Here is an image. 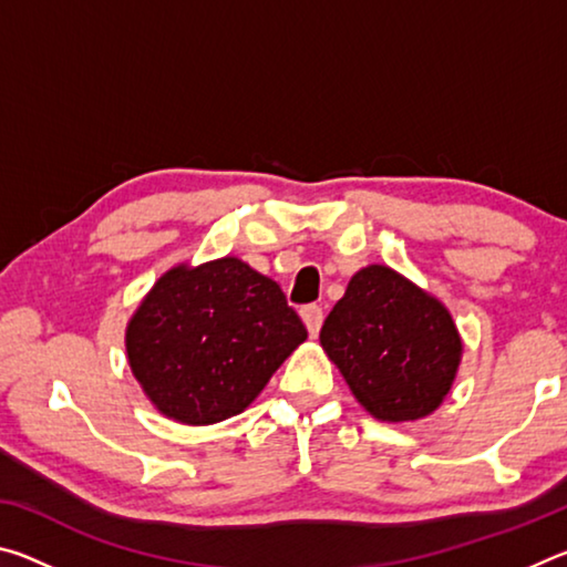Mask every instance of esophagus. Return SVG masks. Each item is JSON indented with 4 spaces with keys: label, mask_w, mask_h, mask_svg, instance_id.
Masks as SVG:
<instances>
[{
    "label": "esophagus",
    "mask_w": 567,
    "mask_h": 567,
    "mask_svg": "<svg viewBox=\"0 0 567 567\" xmlns=\"http://www.w3.org/2000/svg\"><path fill=\"white\" fill-rule=\"evenodd\" d=\"M300 315H302V320L307 324V332H310V338H318V332L322 328V320H324L322 307L320 305H305Z\"/></svg>",
    "instance_id": "esophagus-1"
}]
</instances>
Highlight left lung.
<instances>
[{
  "instance_id": "8db88e82",
  "label": "left lung",
  "mask_w": 567,
  "mask_h": 567,
  "mask_svg": "<svg viewBox=\"0 0 567 567\" xmlns=\"http://www.w3.org/2000/svg\"><path fill=\"white\" fill-rule=\"evenodd\" d=\"M320 342L362 408L388 422L430 415L453 385L463 350L445 307L382 265L352 277Z\"/></svg>"
}]
</instances>
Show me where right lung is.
Wrapping results in <instances>:
<instances>
[{"label": "right lung", "instance_id": "1", "mask_svg": "<svg viewBox=\"0 0 567 567\" xmlns=\"http://www.w3.org/2000/svg\"><path fill=\"white\" fill-rule=\"evenodd\" d=\"M305 338L280 285L223 257L159 277L130 322L127 354L162 415L209 425L243 412Z\"/></svg>", "mask_w": 567, "mask_h": 567}]
</instances>
